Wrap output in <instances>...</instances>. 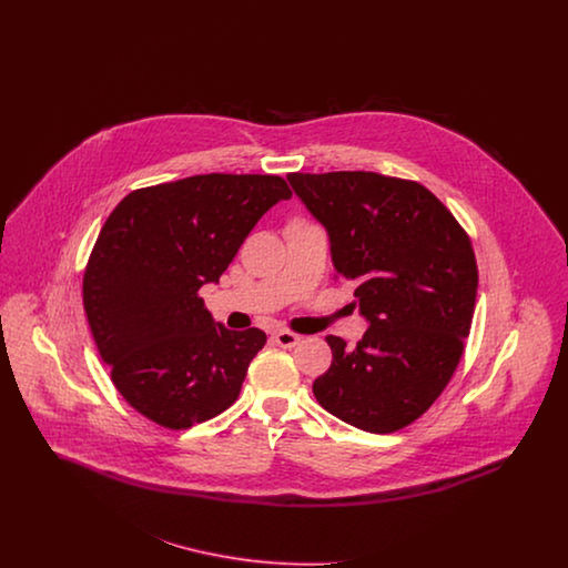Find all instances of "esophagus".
<instances>
[{
    "label": "esophagus",
    "instance_id": "34e87169",
    "mask_svg": "<svg viewBox=\"0 0 568 568\" xmlns=\"http://www.w3.org/2000/svg\"><path fill=\"white\" fill-rule=\"evenodd\" d=\"M272 341H274L278 347H283V349H294L297 343H300V336L294 334V332H290V329H278V332L272 334Z\"/></svg>",
    "mask_w": 568,
    "mask_h": 568
}]
</instances>
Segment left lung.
<instances>
[{
	"mask_svg": "<svg viewBox=\"0 0 568 568\" xmlns=\"http://www.w3.org/2000/svg\"><path fill=\"white\" fill-rule=\"evenodd\" d=\"M329 236L338 281L371 322L355 347L325 336L332 364L317 403L359 430L422 417L458 368L477 297V260L452 211L417 181L377 172L287 174Z\"/></svg>",
	"mask_w": 568,
	"mask_h": 568,
	"instance_id": "left-lung-1",
	"label": "left lung"
}]
</instances>
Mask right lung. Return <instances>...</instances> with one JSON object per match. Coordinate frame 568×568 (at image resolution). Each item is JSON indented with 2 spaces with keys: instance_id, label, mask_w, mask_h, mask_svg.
<instances>
[{
  "instance_id": "1",
  "label": "right lung",
  "mask_w": 568,
  "mask_h": 568,
  "mask_svg": "<svg viewBox=\"0 0 568 568\" xmlns=\"http://www.w3.org/2000/svg\"><path fill=\"white\" fill-rule=\"evenodd\" d=\"M274 174H197L128 193L82 276L93 341L119 394L140 415L185 430L234 405L266 345L257 327L216 324L200 287L216 283L278 200Z\"/></svg>"
}]
</instances>
